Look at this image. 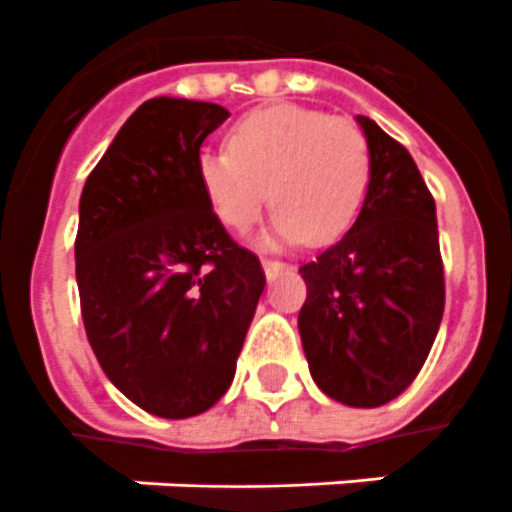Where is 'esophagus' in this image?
I'll use <instances>...</instances> for the list:
<instances>
[{"instance_id":"34e87169","label":"esophagus","mask_w":512,"mask_h":512,"mask_svg":"<svg viewBox=\"0 0 512 512\" xmlns=\"http://www.w3.org/2000/svg\"><path fill=\"white\" fill-rule=\"evenodd\" d=\"M263 271H265V279L276 281L281 273L292 271V265L281 263V260H263Z\"/></svg>"}]
</instances>
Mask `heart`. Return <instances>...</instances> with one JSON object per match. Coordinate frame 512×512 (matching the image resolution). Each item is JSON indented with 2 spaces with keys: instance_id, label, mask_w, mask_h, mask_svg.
<instances>
[{
  "instance_id": "heart-1",
  "label": "heart",
  "mask_w": 512,
  "mask_h": 512,
  "mask_svg": "<svg viewBox=\"0 0 512 512\" xmlns=\"http://www.w3.org/2000/svg\"><path fill=\"white\" fill-rule=\"evenodd\" d=\"M201 193L220 223L247 231L276 204L265 247L332 244L356 223L372 177L369 140L353 122L303 106L257 108L228 132V151H201Z\"/></svg>"
}]
</instances>
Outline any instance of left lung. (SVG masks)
I'll use <instances>...</instances> for the list:
<instances>
[{
    "label": "left lung",
    "mask_w": 512,
    "mask_h": 512,
    "mask_svg": "<svg viewBox=\"0 0 512 512\" xmlns=\"http://www.w3.org/2000/svg\"><path fill=\"white\" fill-rule=\"evenodd\" d=\"M372 177L356 223L300 268L297 327L313 382L340 404L374 409L420 374L444 316L436 201L417 164L369 116Z\"/></svg>",
    "instance_id": "left-lung-1"
}]
</instances>
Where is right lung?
Returning a JSON list of instances; mask_svg holds the SVG:
<instances>
[{"label": "right lung", "instance_id": "add662e5", "mask_svg": "<svg viewBox=\"0 0 512 512\" xmlns=\"http://www.w3.org/2000/svg\"><path fill=\"white\" fill-rule=\"evenodd\" d=\"M228 116L217 103L146 100L79 199L87 340L108 380L164 420L225 396L265 289L260 260L225 233L196 177L201 143Z\"/></svg>", "mask_w": 512, "mask_h": 512}]
</instances>
